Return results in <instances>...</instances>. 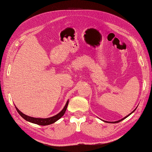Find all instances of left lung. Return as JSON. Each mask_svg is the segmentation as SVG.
I'll list each match as a JSON object with an SVG mask.
<instances>
[{
    "label": "left lung",
    "instance_id": "left-lung-1",
    "mask_svg": "<svg viewBox=\"0 0 152 152\" xmlns=\"http://www.w3.org/2000/svg\"><path fill=\"white\" fill-rule=\"evenodd\" d=\"M136 109H137V107H136V108H135V109L134 110H133V111H132V113H129V114L128 115H127V116H126V117H125L124 118H123V119H120V120H119V121H114V122H110V123H119V122H120V121H123V119H126V118H127V117H128L129 116V115H132V113H133V112H134V111H135V110H136ZM104 121V122H107V121ZM108 122H109V121H107V123H108Z\"/></svg>",
    "mask_w": 152,
    "mask_h": 152
}]
</instances>
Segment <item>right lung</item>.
<instances>
[{"label": "right lung", "instance_id": "obj_1", "mask_svg": "<svg viewBox=\"0 0 152 152\" xmlns=\"http://www.w3.org/2000/svg\"><path fill=\"white\" fill-rule=\"evenodd\" d=\"M68 101H69L68 100L65 104V106L64 107V109L61 110L60 113H58L57 115H54V116L49 117V118H35V117L27 116V115L23 114L21 111H20V110L17 109V107H15V108H16V109L17 110V112L19 113V114L25 120H26L27 121H29L32 123H35V124L39 125H48L52 124V123H54L63 116L64 113L66 112L67 107H68Z\"/></svg>", "mask_w": 152, "mask_h": 152}]
</instances>
